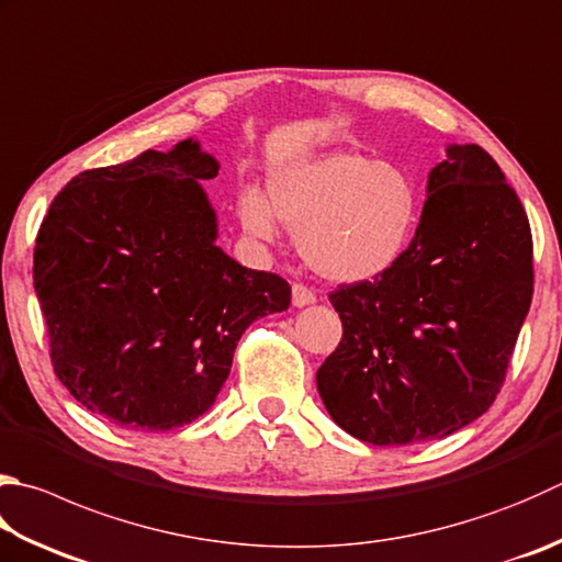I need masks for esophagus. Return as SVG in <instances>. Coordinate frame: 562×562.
<instances>
[{"label":"esophagus","instance_id":"34e87169","mask_svg":"<svg viewBox=\"0 0 562 562\" xmlns=\"http://www.w3.org/2000/svg\"><path fill=\"white\" fill-rule=\"evenodd\" d=\"M291 293H293V305H295V308H303V305L315 303V293L305 283H293Z\"/></svg>","mask_w":562,"mask_h":562}]
</instances>
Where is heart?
<instances>
[{
	"mask_svg": "<svg viewBox=\"0 0 562 562\" xmlns=\"http://www.w3.org/2000/svg\"><path fill=\"white\" fill-rule=\"evenodd\" d=\"M237 215L251 237L271 241L277 220L295 232L303 261L330 281H364L404 254L418 193L401 166L333 151L269 178V200L241 190Z\"/></svg>",
	"mask_w": 562,
	"mask_h": 562,
	"instance_id": "1",
	"label": "heart"
}]
</instances>
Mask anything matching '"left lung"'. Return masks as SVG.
<instances>
[{
	"mask_svg": "<svg viewBox=\"0 0 562 562\" xmlns=\"http://www.w3.org/2000/svg\"><path fill=\"white\" fill-rule=\"evenodd\" d=\"M533 299V237L477 144L428 176L416 237L386 271L330 293L342 340L317 369L333 420L372 446L446 438L504 386Z\"/></svg>",
	"mask_w": 562,
	"mask_h": 562,
	"instance_id": "left-lung-1",
	"label": "left lung"
}]
</instances>
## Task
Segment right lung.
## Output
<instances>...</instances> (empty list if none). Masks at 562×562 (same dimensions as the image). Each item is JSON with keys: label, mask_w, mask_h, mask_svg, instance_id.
Instances as JSON below:
<instances>
[{"label": "right lung", "mask_w": 562, "mask_h": 562, "mask_svg": "<svg viewBox=\"0 0 562 562\" xmlns=\"http://www.w3.org/2000/svg\"><path fill=\"white\" fill-rule=\"evenodd\" d=\"M198 142L78 173L53 198L34 289L53 372L126 430H171L215 404L241 333L291 305V285L215 245Z\"/></svg>", "instance_id": "add662e5"}]
</instances>
